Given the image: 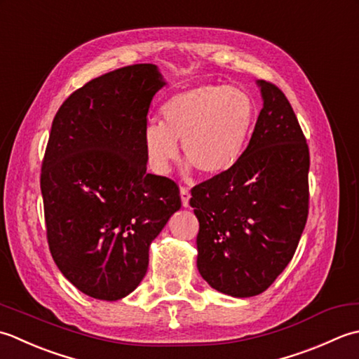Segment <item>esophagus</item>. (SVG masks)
I'll use <instances>...</instances> for the list:
<instances>
[{"label": "esophagus", "instance_id": "esophagus-1", "mask_svg": "<svg viewBox=\"0 0 359 359\" xmlns=\"http://www.w3.org/2000/svg\"><path fill=\"white\" fill-rule=\"evenodd\" d=\"M180 195H181V203H182V206L187 208V206H189V200H190V192H189V189H187V187H181V190H180Z\"/></svg>", "mask_w": 359, "mask_h": 359}]
</instances>
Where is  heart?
Segmentation results:
<instances>
[{"mask_svg": "<svg viewBox=\"0 0 359 359\" xmlns=\"http://www.w3.org/2000/svg\"><path fill=\"white\" fill-rule=\"evenodd\" d=\"M163 123L147 122L144 147L149 164L167 173L180 155L208 177H218L236 165L252 133L255 104L245 90L226 85H200L165 102Z\"/></svg>", "mask_w": 359, "mask_h": 359, "instance_id": "heart-1", "label": "heart"}]
</instances>
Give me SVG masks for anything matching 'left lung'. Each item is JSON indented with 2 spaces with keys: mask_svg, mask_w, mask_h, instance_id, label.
<instances>
[{
  "mask_svg": "<svg viewBox=\"0 0 359 359\" xmlns=\"http://www.w3.org/2000/svg\"><path fill=\"white\" fill-rule=\"evenodd\" d=\"M263 105L236 165L192 189L196 268L232 297L265 291L296 252L309 215V145L279 88L255 80Z\"/></svg>",
  "mask_w": 359,
  "mask_h": 359,
  "instance_id": "left-lung-1",
  "label": "left lung"
}]
</instances>
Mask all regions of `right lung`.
Segmentation results:
<instances>
[{"label":"right lung","instance_id":"add662e5","mask_svg":"<svg viewBox=\"0 0 359 359\" xmlns=\"http://www.w3.org/2000/svg\"><path fill=\"white\" fill-rule=\"evenodd\" d=\"M167 82L156 65L93 79L58 109L41 167L48 243L83 294L119 301L144 279L151 241L180 210L177 184L147 172L144 128Z\"/></svg>","mask_w":359,"mask_h":359}]
</instances>
